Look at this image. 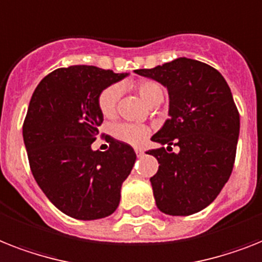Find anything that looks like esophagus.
I'll return each mask as SVG.
<instances>
[{"label":"esophagus","instance_id":"34e87169","mask_svg":"<svg viewBox=\"0 0 262 262\" xmlns=\"http://www.w3.org/2000/svg\"><path fill=\"white\" fill-rule=\"evenodd\" d=\"M135 152H136V155H137L138 157L142 156V155H144V150H142L141 148H135Z\"/></svg>","mask_w":262,"mask_h":262}]
</instances>
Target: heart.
Instances as JSON below:
<instances>
[{"label": "heart", "mask_w": 262, "mask_h": 262, "mask_svg": "<svg viewBox=\"0 0 262 262\" xmlns=\"http://www.w3.org/2000/svg\"><path fill=\"white\" fill-rule=\"evenodd\" d=\"M136 90L138 95L142 98V101L148 105L152 103L156 98L163 97V89L159 83L153 80H142L136 84ZM121 89L117 84L106 87L98 98V107L101 110L102 116L112 117L116 113L117 102L120 99ZM113 136L122 142L130 144V145H141L149 136V127L140 124H117L113 127Z\"/></svg>", "instance_id": "b5f03b06"}]
</instances>
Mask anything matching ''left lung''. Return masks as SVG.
<instances>
[{
    "label": "left lung",
    "instance_id": "obj_1",
    "mask_svg": "<svg viewBox=\"0 0 262 262\" xmlns=\"http://www.w3.org/2000/svg\"><path fill=\"white\" fill-rule=\"evenodd\" d=\"M135 72L161 83L169 95V118L152 136L161 146L146 152L160 164L150 178L157 208L173 216L195 214L214 202L233 171L239 114L230 87L220 71L188 57Z\"/></svg>",
    "mask_w": 262,
    "mask_h": 262
}]
</instances>
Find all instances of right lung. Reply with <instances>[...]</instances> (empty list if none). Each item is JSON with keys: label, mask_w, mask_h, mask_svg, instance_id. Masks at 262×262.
<instances>
[{"label": "right lung", "mask_w": 262, "mask_h": 262, "mask_svg": "<svg viewBox=\"0 0 262 262\" xmlns=\"http://www.w3.org/2000/svg\"><path fill=\"white\" fill-rule=\"evenodd\" d=\"M129 74L95 66L57 69L37 84L23 126L36 183L55 207L75 220H101L120 205L135 165L130 145L110 137L106 152L91 149L103 116L98 98Z\"/></svg>", "instance_id": "right-lung-1"}]
</instances>
